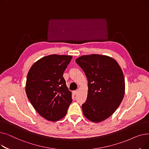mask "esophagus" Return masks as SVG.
I'll use <instances>...</instances> for the list:
<instances>
[{"mask_svg":"<svg viewBox=\"0 0 149 149\" xmlns=\"http://www.w3.org/2000/svg\"><path fill=\"white\" fill-rule=\"evenodd\" d=\"M77 93H78V91H73V93H74V95H76Z\"/></svg>","mask_w":149,"mask_h":149,"instance_id":"34e87169","label":"esophagus"}]
</instances>
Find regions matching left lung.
Masks as SVG:
<instances>
[{"label": "left lung", "instance_id": "1", "mask_svg": "<svg viewBox=\"0 0 149 149\" xmlns=\"http://www.w3.org/2000/svg\"><path fill=\"white\" fill-rule=\"evenodd\" d=\"M88 79V93L83 113L98 123L111 116L123 99L125 81L122 70L113 58L98 54L82 56L75 60Z\"/></svg>", "mask_w": 149, "mask_h": 149}]
</instances>
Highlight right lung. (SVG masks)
Returning a JSON list of instances; mask_svg holds the SVG:
<instances>
[{
	"instance_id": "right-lung-1",
	"label": "right lung",
	"mask_w": 149,
	"mask_h": 149,
	"mask_svg": "<svg viewBox=\"0 0 149 149\" xmlns=\"http://www.w3.org/2000/svg\"><path fill=\"white\" fill-rule=\"evenodd\" d=\"M71 56L52 54L37 61L27 75L26 93L36 111L48 121H57L66 115L72 93L63 74Z\"/></svg>"
}]
</instances>
